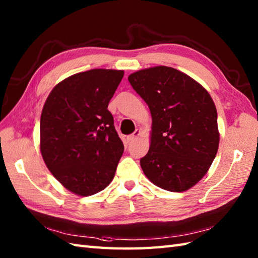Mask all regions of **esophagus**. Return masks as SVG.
Instances as JSON below:
<instances>
[{
	"instance_id": "34e87169",
	"label": "esophagus",
	"mask_w": 258,
	"mask_h": 258,
	"mask_svg": "<svg viewBox=\"0 0 258 258\" xmlns=\"http://www.w3.org/2000/svg\"><path fill=\"white\" fill-rule=\"evenodd\" d=\"M140 135H141V131L140 130H136L133 134H131V135L127 136V141L128 142H133L135 139H138Z\"/></svg>"
}]
</instances>
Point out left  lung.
<instances>
[{"label":"left lung","instance_id":"left-lung-1","mask_svg":"<svg viewBox=\"0 0 258 258\" xmlns=\"http://www.w3.org/2000/svg\"><path fill=\"white\" fill-rule=\"evenodd\" d=\"M128 81L152 115L150 150L140 161L146 177L169 191L193 187L211 167L220 144L211 95L190 76L168 67L138 71Z\"/></svg>","mask_w":258,"mask_h":258}]
</instances>
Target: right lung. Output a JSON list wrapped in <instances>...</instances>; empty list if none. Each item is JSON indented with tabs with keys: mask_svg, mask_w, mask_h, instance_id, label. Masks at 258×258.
Masks as SVG:
<instances>
[{
	"mask_svg": "<svg viewBox=\"0 0 258 258\" xmlns=\"http://www.w3.org/2000/svg\"><path fill=\"white\" fill-rule=\"evenodd\" d=\"M124 71L95 69L63 80L41 114V154L65 188L91 196L107 187L124 145L107 109Z\"/></svg>",
	"mask_w": 258,
	"mask_h": 258,
	"instance_id": "obj_1",
	"label": "right lung"
}]
</instances>
